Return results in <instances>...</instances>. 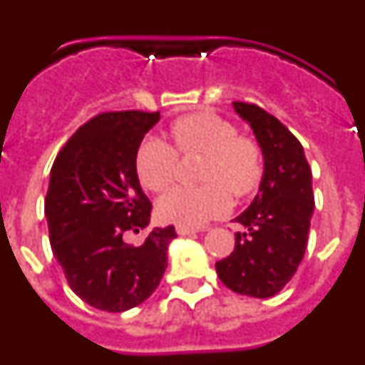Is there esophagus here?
<instances>
[{
	"mask_svg": "<svg viewBox=\"0 0 365 365\" xmlns=\"http://www.w3.org/2000/svg\"><path fill=\"white\" fill-rule=\"evenodd\" d=\"M195 232H199V228L177 227V234H179V235H190V234H195Z\"/></svg>",
	"mask_w": 365,
	"mask_h": 365,
	"instance_id": "34e87169",
	"label": "esophagus"
}]
</instances>
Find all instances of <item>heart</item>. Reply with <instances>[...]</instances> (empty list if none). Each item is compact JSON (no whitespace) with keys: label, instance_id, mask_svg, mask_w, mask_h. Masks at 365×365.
<instances>
[{"label":"heart","instance_id":"obj_1","mask_svg":"<svg viewBox=\"0 0 365 365\" xmlns=\"http://www.w3.org/2000/svg\"><path fill=\"white\" fill-rule=\"evenodd\" d=\"M170 135L182 155H206L201 186H177L157 202L163 221L179 227H199L230 210V192L247 197L265 175V157L259 143L240 135L237 128L217 113L199 111L179 117ZM177 151L163 138L146 137L135 153V172L150 192H164L173 182Z\"/></svg>","mask_w":365,"mask_h":365}]
</instances>
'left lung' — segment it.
Segmentation results:
<instances>
[{"label":"left lung","instance_id":"obj_1","mask_svg":"<svg viewBox=\"0 0 365 365\" xmlns=\"http://www.w3.org/2000/svg\"><path fill=\"white\" fill-rule=\"evenodd\" d=\"M248 122L265 157V175L247 210L234 219L245 230L235 234L234 252L215 263L230 291L252 298L278 294L298 270L307 247L314 195L303 146L265 109L232 102Z\"/></svg>","mask_w":365,"mask_h":365}]
</instances>
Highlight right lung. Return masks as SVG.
Segmentation results:
<instances>
[{"instance_id": "right-lung-1", "label": "right lung", "mask_w": 365, "mask_h": 365, "mask_svg": "<svg viewBox=\"0 0 365 365\" xmlns=\"http://www.w3.org/2000/svg\"><path fill=\"white\" fill-rule=\"evenodd\" d=\"M159 111L100 113L66 143L45 197L53 254L73 292L91 307L124 312L148 299L168 267L175 228H153L143 245L122 235L150 225L151 202L135 153Z\"/></svg>"}]
</instances>
